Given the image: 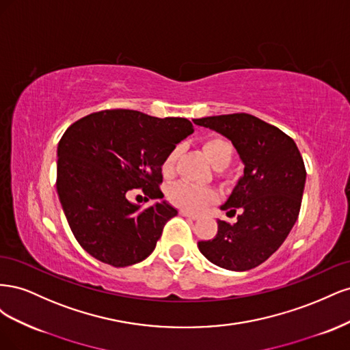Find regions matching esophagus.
<instances>
[{
	"label": "esophagus",
	"mask_w": 350,
	"mask_h": 350,
	"mask_svg": "<svg viewBox=\"0 0 350 350\" xmlns=\"http://www.w3.org/2000/svg\"><path fill=\"white\" fill-rule=\"evenodd\" d=\"M179 213H181V216L188 217V219H191V220H197V219H198V215L189 213V211H187V210H181V211H179Z\"/></svg>",
	"instance_id": "1"
}]
</instances>
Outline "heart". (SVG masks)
<instances>
[{
    "instance_id": "b5f03b06",
    "label": "heart",
    "mask_w": 350,
    "mask_h": 350,
    "mask_svg": "<svg viewBox=\"0 0 350 350\" xmlns=\"http://www.w3.org/2000/svg\"><path fill=\"white\" fill-rule=\"evenodd\" d=\"M203 147L208 161L217 169L226 167L232 162V159H234V144H232V142L226 139V137H210V139L204 142ZM179 154H181V147L179 146H175L174 149L166 154L162 165V171L165 175L174 174ZM167 196L175 206L187 211H194V213L204 210L207 206L215 203L217 200V194L215 189H211L208 187H198L185 181L176 183L175 185H172Z\"/></svg>"
}]
</instances>
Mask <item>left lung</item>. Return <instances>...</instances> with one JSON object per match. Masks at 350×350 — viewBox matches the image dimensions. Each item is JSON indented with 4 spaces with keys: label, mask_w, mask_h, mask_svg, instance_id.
I'll return each instance as SVG.
<instances>
[{
    "label": "left lung",
    "mask_w": 350,
    "mask_h": 350,
    "mask_svg": "<svg viewBox=\"0 0 350 350\" xmlns=\"http://www.w3.org/2000/svg\"><path fill=\"white\" fill-rule=\"evenodd\" d=\"M197 125L225 135L238 150L243 176L221 210L237 224L217 220L213 239L198 250L216 266L245 271L260 266L288 238L299 215L306 171L298 146L278 126L250 113L206 116Z\"/></svg>",
    "instance_id": "1"
}]
</instances>
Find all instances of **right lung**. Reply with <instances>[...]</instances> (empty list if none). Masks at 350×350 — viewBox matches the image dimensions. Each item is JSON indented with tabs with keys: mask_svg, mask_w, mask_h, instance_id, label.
I'll list each match as a JSON object with an SVG mask.
<instances>
[{
	"mask_svg": "<svg viewBox=\"0 0 350 350\" xmlns=\"http://www.w3.org/2000/svg\"><path fill=\"white\" fill-rule=\"evenodd\" d=\"M193 133L187 118L131 109L93 112L68 126L58 143L57 191L84 251L113 267L150 256L178 211L166 201L142 210L126 196L142 188L147 200L162 198L165 157Z\"/></svg>",
	"mask_w": 350,
	"mask_h": 350,
	"instance_id": "1",
	"label": "right lung"
}]
</instances>
